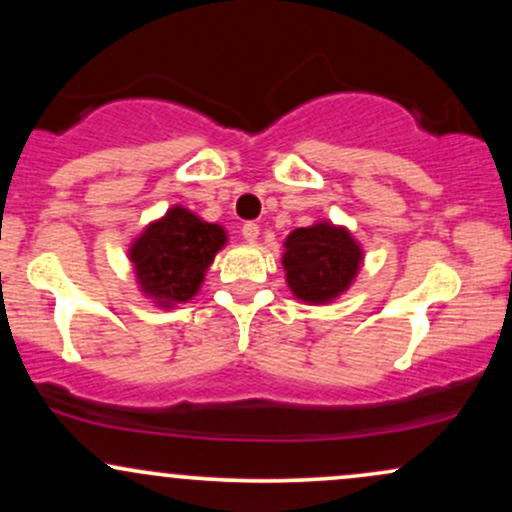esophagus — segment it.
Returning <instances> with one entry per match:
<instances>
[{"mask_svg": "<svg viewBox=\"0 0 512 512\" xmlns=\"http://www.w3.org/2000/svg\"><path fill=\"white\" fill-rule=\"evenodd\" d=\"M240 233H243V238L248 240V243H255L257 236H260V226L248 221V223H243V231H240Z\"/></svg>", "mask_w": 512, "mask_h": 512, "instance_id": "1", "label": "esophagus"}]
</instances>
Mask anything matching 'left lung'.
Listing matches in <instances>:
<instances>
[{
    "label": "left lung",
    "mask_w": 512,
    "mask_h": 512,
    "mask_svg": "<svg viewBox=\"0 0 512 512\" xmlns=\"http://www.w3.org/2000/svg\"><path fill=\"white\" fill-rule=\"evenodd\" d=\"M286 284L305 303H330L356 279L363 252L342 226L320 221L296 228L284 243Z\"/></svg>",
    "instance_id": "1"
}]
</instances>
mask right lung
<instances>
[{
  "label": "right lung",
  "instance_id": "add662e5",
  "mask_svg": "<svg viewBox=\"0 0 512 512\" xmlns=\"http://www.w3.org/2000/svg\"><path fill=\"white\" fill-rule=\"evenodd\" d=\"M223 245L226 231L221 226L202 221L185 207H173L134 240L129 260L146 296L170 308L195 296Z\"/></svg>",
  "mask_w": 512,
  "mask_h": 512
}]
</instances>
